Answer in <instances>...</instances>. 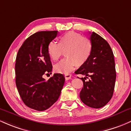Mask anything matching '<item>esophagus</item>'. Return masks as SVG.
<instances>
[{
	"instance_id": "esophagus-1",
	"label": "esophagus",
	"mask_w": 131,
	"mask_h": 131,
	"mask_svg": "<svg viewBox=\"0 0 131 131\" xmlns=\"http://www.w3.org/2000/svg\"><path fill=\"white\" fill-rule=\"evenodd\" d=\"M64 77H65L66 80H70L71 77V75H70V74H65Z\"/></svg>"
}]
</instances>
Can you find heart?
<instances>
[{"label":"heart","instance_id":"heart-1","mask_svg":"<svg viewBox=\"0 0 131 131\" xmlns=\"http://www.w3.org/2000/svg\"><path fill=\"white\" fill-rule=\"evenodd\" d=\"M93 50L92 42L80 33L70 31L60 37L58 43L51 41L48 43L47 51L49 58L57 61L64 52L66 58L54 66L55 71L67 74L77 65L83 66L90 59Z\"/></svg>","mask_w":131,"mask_h":131}]
</instances>
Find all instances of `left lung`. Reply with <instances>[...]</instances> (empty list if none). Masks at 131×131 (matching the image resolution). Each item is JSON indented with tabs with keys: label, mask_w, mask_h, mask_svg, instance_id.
Listing matches in <instances>:
<instances>
[{
	"label": "left lung",
	"mask_w": 131,
	"mask_h": 131,
	"mask_svg": "<svg viewBox=\"0 0 131 131\" xmlns=\"http://www.w3.org/2000/svg\"><path fill=\"white\" fill-rule=\"evenodd\" d=\"M93 50L89 61L81 66L75 74L85 75L81 78L83 86L80 97L83 104L92 108L105 106L113 95L116 79L114 54L109 44L97 33H91ZM87 76L90 80L85 82Z\"/></svg>",
	"instance_id": "obj_1"
}]
</instances>
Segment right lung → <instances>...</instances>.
<instances>
[{
    "label": "right lung",
    "mask_w": 131,
    "mask_h": 131,
    "mask_svg": "<svg viewBox=\"0 0 131 131\" xmlns=\"http://www.w3.org/2000/svg\"><path fill=\"white\" fill-rule=\"evenodd\" d=\"M57 34V31L34 33L23 42L16 56V83L19 93L24 104L36 111H45L53 105L64 85L65 79L61 73H54L47 81L42 78L44 74L52 71L47 47Z\"/></svg>",
    "instance_id": "obj_1"
}]
</instances>
